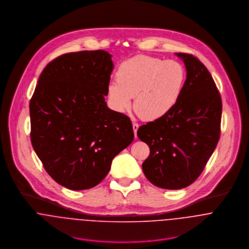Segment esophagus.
<instances>
[{"mask_svg":"<svg viewBox=\"0 0 249 249\" xmlns=\"http://www.w3.org/2000/svg\"><path fill=\"white\" fill-rule=\"evenodd\" d=\"M132 126H133V131H134L135 138H137V130H138V128H139V124H136V123H133Z\"/></svg>","mask_w":249,"mask_h":249,"instance_id":"1","label":"esophagus"}]
</instances>
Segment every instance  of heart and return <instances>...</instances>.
Segmentation results:
<instances>
[{
	"label": "heart",
	"mask_w": 249,
	"mask_h": 249,
	"mask_svg": "<svg viewBox=\"0 0 249 249\" xmlns=\"http://www.w3.org/2000/svg\"><path fill=\"white\" fill-rule=\"evenodd\" d=\"M117 81L107 86L112 108L124 112L131 107L145 121L167 116L178 105L186 81L185 68L175 60H162L140 54L119 66Z\"/></svg>",
	"instance_id": "heart-1"
}]
</instances>
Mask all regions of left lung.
Returning <instances> with one entry per match:
<instances>
[{"label":"left lung","instance_id":"1","mask_svg":"<svg viewBox=\"0 0 249 249\" xmlns=\"http://www.w3.org/2000/svg\"><path fill=\"white\" fill-rule=\"evenodd\" d=\"M176 54L187 71L178 105L167 116L137 131L150 149L142 165L145 178L167 190L185 188L200 176L219 139L222 109L207 68L192 54Z\"/></svg>","mask_w":249,"mask_h":249}]
</instances>
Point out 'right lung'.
Here are the masks:
<instances>
[{
	"label": "right lung",
	"instance_id": "add662e5",
	"mask_svg": "<svg viewBox=\"0 0 249 249\" xmlns=\"http://www.w3.org/2000/svg\"><path fill=\"white\" fill-rule=\"evenodd\" d=\"M111 57L103 50L58 56L41 72L30 103L34 149L51 178L70 190L97 186L134 140L129 118L105 99Z\"/></svg>",
	"mask_w": 249,
	"mask_h": 249
}]
</instances>
